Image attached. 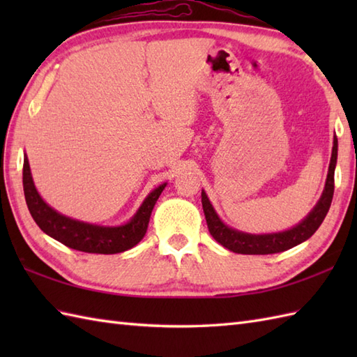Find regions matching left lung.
<instances>
[{
  "mask_svg": "<svg viewBox=\"0 0 357 357\" xmlns=\"http://www.w3.org/2000/svg\"><path fill=\"white\" fill-rule=\"evenodd\" d=\"M337 161V139L335 136L333 141V153L330 161V169L327 174V183H325V190L322 193V198L317 202V206L313 208L304 221L294 229L287 230L282 233H271V234H247L241 233L233 229H229L225 224L221 222V219L215 213L213 207L207 198V195L202 192V208L204 215H206L207 227L211 236L218 241L219 244L225 248L231 250L234 253L241 255H273L279 252H285V250L291 248L294 245L301 244V242L307 241L312 234L319 229V225L327 216L333 193H335V167Z\"/></svg>",
  "mask_w": 357,
  "mask_h": 357,
  "instance_id": "8db88e82",
  "label": "left lung"
}]
</instances>
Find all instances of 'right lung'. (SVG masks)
I'll use <instances>...</instances> for the list:
<instances>
[{
	"label": "right lung",
	"mask_w": 357,
	"mask_h": 357,
	"mask_svg": "<svg viewBox=\"0 0 357 357\" xmlns=\"http://www.w3.org/2000/svg\"><path fill=\"white\" fill-rule=\"evenodd\" d=\"M22 187H24L26 204L30 215L45 234L59 241L66 247L78 250V252L113 255L135 247L144 238L151 210H153L159 195L162 193L165 184L159 185L147 196L130 222L119 227L92 225L56 213L38 195L32 174H30L27 158H24V164H22Z\"/></svg>",
	"instance_id": "obj_1"
}]
</instances>
